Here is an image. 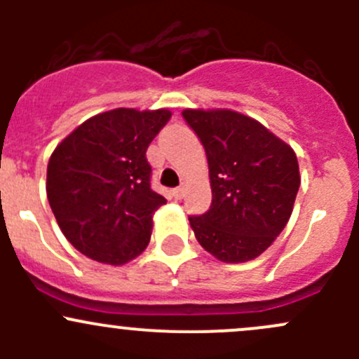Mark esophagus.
<instances>
[{
  "label": "esophagus",
  "instance_id": "esophagus-1",
  "mask_svg": "<svg viewBox=\"0 0 359 359\" xmlns=\"http://www.w3.org/2000/svg\"><path fill=\"white\" fill-rule=\"evenodd\" d=\"M173 198H175V200H182V198H184V187H175V189H173Z\"/></svg>",
  "mask_w": 359,
  "mask_h": 359
}]
</instances>
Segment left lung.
<instances>
[{"mask_svg":"<svg viewBox=\"0 0 359 359\" xmlns=\"http://www.w3.org/2000/svg\"><path fill=\"white\" fill-rule=\"evenodd\" d=\"M208 159L212 205L189 217L198 243L222 262L259 257L280 236L300 186L293 149L264 125L229 109H186Z\"/></svg>","mask_w":359,"mask_h":359,"instance_id":"obj_1","label":"left lung"}]
</instances>
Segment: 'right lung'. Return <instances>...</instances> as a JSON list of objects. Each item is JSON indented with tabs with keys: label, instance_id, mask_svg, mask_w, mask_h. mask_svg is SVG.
I'll list each match as a JSON object with an SVG mask.
<instances>
[{
	"label": "right lung",
	"instance_id": "add662e5",
	"mask_svg": "<svg viewBox=\"0 0 359 359\" xmlns=\"http://www.w3.org/2000/svg\"><path fill=\"white\" fill-rule=\"evenodd\" d=\"M170 118L168 109L119 107L86 119L55 147L46 196L83 255L121 266L149 245L153 215L166 200L151 189L146 151Z\"/></svg>",
	"mask_w": 359,
	"mask_h": 359
}]
</instances>
